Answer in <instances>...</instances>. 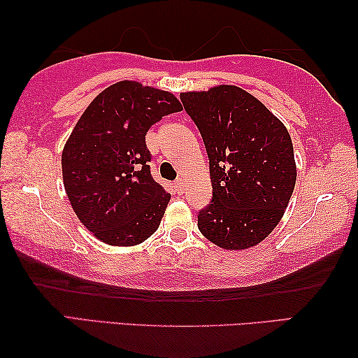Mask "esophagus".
<instances>
[{
    "instance_id": "obj_1",
    "label": "esophagus",
    "mask_w": 358,
    "mask_h": 358,
    "mask_svg": "<svg viewBox=\"0 0 358 358\" xmlns=\"http://www.w3.org/2000/svg\"><path fill=\"white\" fill-rule=\"evenodd\" d=\"M176 190H178V193H182L184 192L182 180H178V182H176Z\"/></svg>"
}]
</instances>
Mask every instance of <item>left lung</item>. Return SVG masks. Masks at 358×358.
Segmentation results:
<instances>
[{"label": "left lung", "mask_w": 358, "mask_h": 358, "mask_svg": "<svg viewBox=\"0 0 358 358\" xmlns=\"http://www.w3.org/2000/svg\"><path fill=\"white\" fill-rule=\"evenodd\" d=\"M209 157L213 200L198 214L204 238L227 250L260 244L295 189L290 134L265 104L236 85L180 93Z\"/></svg>", "instance_id": "1"}]
</instances>
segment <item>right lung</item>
Listing matches in <instances>:
<instances>
[{
    "instance_id": "obj_1",
    "label": "right lung",
    "mask_w": 358,
    "mask_h": 358,
    "mask_svg": "<svg viewBox=\"0 0 358 358\" xmlns=\"http://www.w3.org/2000/svg\"><path fill=\"white\" fill-rule=\"evenodd\" d=\"M182 104L136 80L108 87L89 104L62 152L63 184L76 215L109 245H136L160 227L171 195L150 176L145 134Z\"/></svg>"
}]
</instances>
